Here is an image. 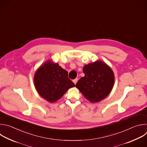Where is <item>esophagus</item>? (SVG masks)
<instances>
[{
    "mask_svg": "<svg viewBox=\"0 0 147 147\" xmlns=\"http://www.w3.org/2000/svg\"><path fill=\"white\" fill-rule=\"evenodd\" d=\"M78 81V78H75L74 80H73V82L74 83V84H76L77 82Z\"/></svg>",
    "mask_w": 147,
    "mask_h": 147,
    "instance_id": "34e87169",
    "label": "esophagus"
}]
</instances>
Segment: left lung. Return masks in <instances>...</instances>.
Masks as SVG:
<instances>
[{
  "label": "left lung",
  "mask_w": 147,
  "mask_h": 147,
  "mask_svg": "<svg viewBox=\"0 0 147 147\" xmlns=\"http://www.w3.org/2000/svg\"><path fill=\"white\" fill-rule=\"evenodd\" d=\"M83 72L85 76L77 81L76 88L91 103H97L105 99L114 84L112 69L106 63L97 61L86 65Z\"/></svg>",
  "instance_id": "left-lung-1"
}]
</instances>
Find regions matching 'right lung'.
<instances>
[{"instance_id": "add662e5", "label": "right lung", "mask_w": 147, "mask_h": 147, "mask_svg": "<svg viewBox=\"0 0 147 147\" xmlns=\"http://www.w3.org/2000/svg\"><path fill=\"white\" fill-rule=\"evenodd\" d=\"M33 80L38 94L50 103L58 100L69 88L75 86L68 78V72L51 61H47L37 69Z\"/></svg>"}]
</instances>
